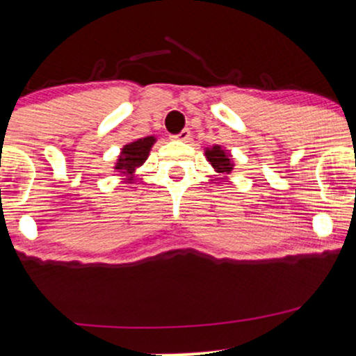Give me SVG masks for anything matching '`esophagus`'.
I'll use <instances>...</instances> for the list:
<instances>
[{"label": "esophagus", "instance_id": "1", "mask_svg": "<svg viewBox=\"0 0 356 356\" xmlns=\"http://www.w3.org/2000/svg\"><path fill=\"white\" fill-rule=\"evenodd\" d=\"M175 140H182V142H187L191 138V130L189 129H184L181 132L177 134V136H174Z\"/></svg>", "mask_w": 356, "mask_h": 356}]
</instances>
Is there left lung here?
Instances as JSON below:
<instances>
[{
    "mask_svg": "<svg viewBox=\"0 0 356 356\" xmlns=\"http://www.w3.org/2000/svg\"><path fill=\"white\" fill-rule=\"evenodd\" d=\"M206 155H207V161L211 162L212 167H214L218 172H222V174H231L232 170V162L229 159V155H227L226 150L220 149L219 145H214L212 149H207L206 150Z\"/></svg>",
    "mask_w": 356,
    "mask_h": 356,
    "instance_id": "1",
    "label": "left lung"
}]
</instances>
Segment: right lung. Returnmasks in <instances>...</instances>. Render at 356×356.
<instances>
[{
	"instance_id": "add662e5",
	"label": "right lung",
	"mask_w": 356,
	"mask_h": 356,
	"mask_svg": "<svg viewBox=\"0 0 356 356\" xmlns=\"http://www.w3.org/2000/svg\"><path fill=\"white\" fill-rule=\"evenodd\" d=\"M154 142H155L154 137H145V138H138V140L132 142V144L125 145L124 149H122L120 157H118L115 169L127 175H132L134 170L144 164L145 159L149 157L150 147L154 145ZM132 181L134 177L127 179V182H132Z\"/></svg>"
}]
</instances>
